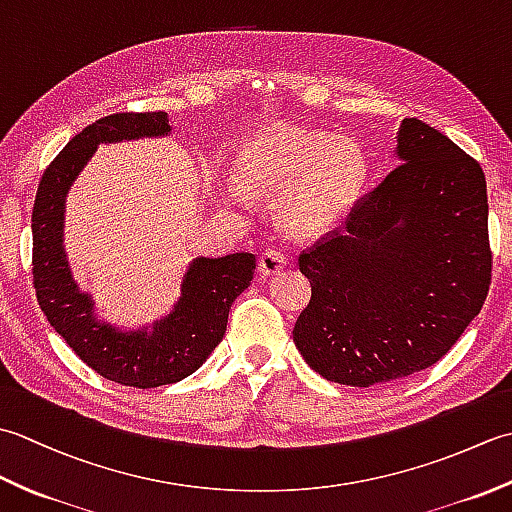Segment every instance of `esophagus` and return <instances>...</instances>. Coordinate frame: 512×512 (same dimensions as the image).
Instances as JSON below:
<instances>
[{
    "label": "esophagus",
    "mask_w": 512,
    "mask_h": 512,
    "mask_svg": "<svg viewBox=\"0 0 512 512\" xmlns=\"http://www.w3.org/2000/svg\"><path fill=\"white\" fill-rule=\"evenodd\" d=\"M286 264H288V259H286L284 253H281V250H277V248H266L264 253L259 255L257 268H259V273H262L264 277H270V275L281 273V270L286 268Z\"/></svg>",
    "instance_id": "34e87169"
}]
</instances>
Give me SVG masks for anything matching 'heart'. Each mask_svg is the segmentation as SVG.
I'll use <instances>...</instances> for the list:
<instances>
[{
	"label": "heart",
	"instance_id": "b5f03b06",
	"mask_svg": "<svg viewBox=\"0 0 512 512\" xmlns=\"http://www.w3.org/2000/svg\"><path fill=\"white\" fill-rule=\"evenodd\" d=\"M233 171L244 191H284L281 222L292 235L310 237L330 231L350 213L361 195L367 165L352 140L279 125L244 143ZM233 195L242 198L237 189Z\"/></svg>",
	"mask_w": 512,
	"mask_h": 512
}]
</instances>
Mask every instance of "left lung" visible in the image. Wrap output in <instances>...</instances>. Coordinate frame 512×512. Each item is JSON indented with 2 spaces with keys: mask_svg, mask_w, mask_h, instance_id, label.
<instances>
[{
  "mask_svg": "<svg viewBox=\"0 0 512 512\" xmlns=\"http://www.w3.org/2000/svg\"><path fill=\"white\" fill-rule=\"evenodd\" d=\"M396 154L343 226L299 255L312 297L292 339L332 383L372 387L436 365L491 286L480 162L418 118L402 121Z\"/></svg>",
  "mask_w": 512,
  "mask_h": 512,
  "instance_id": "obj_1",
  "label": "left lung"
}]
</instances>
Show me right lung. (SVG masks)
I'll use <instances>...</instances> for the list:
<instances>
[{"instance_id": "obj_1", "label": "right lung", "mask_w": 512, "mask_h": 512, "mask_svg": "<svg viewBox=\"0 0 512 512\" xmlns=\"http://www.w3.org/2000/svg\"><path fill=\"white\" fill-rule=\"evenodd\" d=\"M165 112H118L76 134L43 171L32 206V281L39 308L81 361L118 385H171L198 369L226 332L228 310L250 286L255 255L198 257L182 281L176 308L154 332H118L94 319L92 301L76 288L63 253L65 195L101 143L162 136Z\"/></svg>"}]
</instances>
